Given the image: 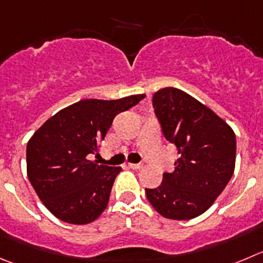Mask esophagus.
I'll return each instance as SVG.
<instances>
[{"label": "esophagus", "instance_id": "34e87169", "mask_svg": "<svg viewBox=\"0 0 263 263\" xmlns=\"http://www.w3.org/2000/svg\"><path fill=\"white\" fill-rule=\"evenodd\" d=\"M127 166H128L129 168H135V170H139V168L143 167L141 163H127Z\"/></svg>", "mask_w": 263, "mask_h": 263}]
</instances>
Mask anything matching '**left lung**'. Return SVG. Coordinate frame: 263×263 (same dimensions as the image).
Returning a JSON list of instances; mask_svg holds the SVG:
<instances>
[{
    "mask_svg": "<svg viewBox=\"0 0 263 263\" xmlns=\"http://www.w3.org/2000/svg\"><path fill=\"white\" fill-rule=\"evenodd\" d=\"M152 102L162 135L179 158L159 187L145 188L146 198L162 217L192 219L209 209L232 178L236 136L213 110L178 88H162Z\"/></svg>",
    "mask_w": 263,
    "mask_h": 263,
    "instance_id": "obj_1",
    "label": "left lung"
}]
</instances>
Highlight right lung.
Listing matches in <instances>:
<instances>
[{
	"instance_id": "1",
	"label": "right lung",
	"mask_w": 263,
	"mask_h": 263,
	"mask_svg": "<svg viewBox=\"0 0 263 263\" xmlns=\"http://www.w3.org/2000/svg\"><path fill=\"white\" fill-rule=\"evenodd\" d=\"M145 95L83 100L49 118L27 144V175L46 209L58 219L87 224L102 214L120 167L90 161L119 112Z\"/></svg>"
}]
</instances>
